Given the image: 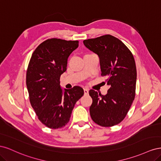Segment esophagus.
<instances>
[{
    "label": "esophagus",
    "mask_w": 161,
    "mask_h": 161,
    "mask_svg": "<svg viewBox=\"0 0 161 161\" xmlns=\"http://www.w3.org/2000/svg\"><path fill=\"white\" fill-rule=\"evenodd\" d=\"M84 93H85V95L88 94V93H89V90L87 89H86V88H85V89H84Z\"/></svg>",
    "instance_id": "obj_1"
}]
</instances>
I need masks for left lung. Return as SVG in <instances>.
Wrapping results in <instances>:
<instances>
[{
  "mask_svg": "<svg viewBox=\"0 0 161 161\" xmlns=\"http://www.w3.org/2000/svg\"><path fill=\"white\" fill-rule=\"evenodd\" d=\"M83 43L99 56L101 75L108 77L105 82L110 86L105 95L89 91L91 118L103 127L118 124L135 97L137 73L134 56L122 42L111 35L89 39Z\"/></svg>",
  "mask_w": 161,
  "mask_h": 161,
  "instance_id": "8db88e82",
  "label": "left lung"
}]
</instances>
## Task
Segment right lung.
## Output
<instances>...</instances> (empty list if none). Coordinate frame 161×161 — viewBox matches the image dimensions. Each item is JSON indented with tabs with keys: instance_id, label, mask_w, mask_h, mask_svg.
Instances as JSON below:
<instances>
[{
	"instance_id": "right-lung-1",
	"label": "right lung",
	"mask_w": 161,
	"mask_h": 161,
	"mask_svg": "<svg viewBox=\"0 0 161 161\" xmlns=\"http://www.w3.org/2000/svg\"><path fill=\"white\" fill-rule=\"evenodd\" d=\"M78 41L52 38L42 42L32 53L26 76L30 103L41 122L52 129L69 122L76 101L84 95L79 86L62 89L60 76Z\"/></svg>"
}]
</instances>
